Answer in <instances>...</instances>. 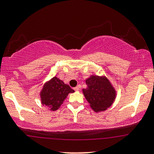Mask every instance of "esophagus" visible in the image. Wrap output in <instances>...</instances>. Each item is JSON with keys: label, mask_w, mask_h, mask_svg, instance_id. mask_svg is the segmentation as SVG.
Instances as JSON below:
<instances>
[{"label": "esophagus", "mask_w": 154, "mask_h": 154, "mask_svg": "<svg viewBox=\"0 0 154 154\" xmlns=\"http://www.w3.org/2000/svg\"><path fill=\"white\" fill-rule=\"evenodd\" d=\"M74 90H75V91H78L79 89L78 87H75V88H74Z\"/></svg>", "instance_id": "34e87169"}]
</instances>
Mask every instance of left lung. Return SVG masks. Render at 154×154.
I'll list each match as a JSON object with an SVG mask.
<instances>
[{
	"label": "left lung",
	"mask_w": 154,
	"mask_h": 154,
	"mask_svg": "<svg viewBox=\"0 0 154 154\" xmlns=\"http://www.w3.org/2000/svg\"><path fill=\"white\" fill-rule=\"evenodd\" d=\"M85 82L88 88L82 92L92 109L98 112L110 106L115 99L116 91L109 79L92 75Z\"/></svg>",
	"instance_id": "obj_1"
}]
</instances>
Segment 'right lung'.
Returning <instances> with one entry per match:
<instances>
[{
  "mask_svg": "<svg viewBox=\"0 0 154 154\" xmlns=\"http://www.w3.org/2000/svg\"><path fill=\"white\" fill-rule=\"evenodd\" d=\"M74 92L68 85L55 77L43 86L40 92L41 102L43 105L50 107L51 111H56L63 103L69 93Z\"/></svg>",
  "mask_w": 154,
  "mask_h": 154,
  "instance_id": "right-lung-1",
  "label": "right lung"
}]
</instances>
